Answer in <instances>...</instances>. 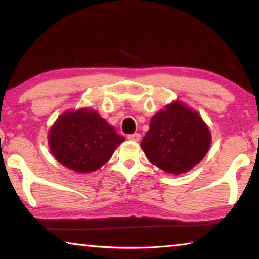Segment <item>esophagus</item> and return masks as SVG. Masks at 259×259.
Returning a JSON list of instances; mask_svg holds the SVG:
<instances>
[{"label": "esophagus", "mask_w": 259, "mask_h": 259, "mask_svg": "<svg viewBox=\"0 0 259 259\" xmlns=\"http://www.w3.org/2000/svg\"><path fill=\"white\" fill-rule=\"evenodd\" d=\"M127 139L131 141H139L141 139V136L139 133H133V134H130V136H127Z\"/></svg>", "instance_id": "1"}]
</instances>
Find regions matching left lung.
I'll use <instances>...</instances> for the list:
<instances>
[{"label":"left lung","mask_w":259,"mask_h":259,"mask_svg":"<svg viewBox=\"0 0 259 259\" xmlns=\"http://www.w3.org/2000/svg\"><path fill=\"white\" fill-rule=\"evenodd\" d=\"M211 146L209 126L181 100H174L153 115L141 148L149 162L167 174L188 173L203 160Z\"/></svg>","instance_id":"1"}]
</instances>
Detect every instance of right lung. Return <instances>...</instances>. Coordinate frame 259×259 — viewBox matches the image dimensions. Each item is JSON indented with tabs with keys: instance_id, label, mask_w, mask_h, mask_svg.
<instances>
[{
	"instance_id": "add662e5",
	"label": "right lung",
	"mask_w": 259,
	"mask_h": 259,
	"mask_svg": "<svg viewBox=\"0 0 259 259\" xmlns=\"http://www.w3.org/2000/svg\"><path fill=\"white\" fill-rule=\"evenodd\" d=\"M123 141L125 138L91 107L63 112L48 134L55 159L79 174L100 169Z\"/></svg>"
}]
</instances>
